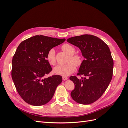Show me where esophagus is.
Listing matches in <instances>:
<instances>
[{
    "label": "esophagus",
    "instance_id": "esophagus-1",
    "mask_svg": "<svg viewBox=\"0 0 128 128\" xmlns=\"http://www.w3.org/2000/svg\"><path fill=\"white\" fill-rule=\"evenodd\" d=\"M62 80H68V77L66 76H62Z\"/></svg>",
    "mask_w": 128,
    "mask_h": 128
}]
</instances>
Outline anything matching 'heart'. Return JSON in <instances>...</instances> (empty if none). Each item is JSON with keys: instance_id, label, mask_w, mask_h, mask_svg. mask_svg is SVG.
Instances as JSON below:
<instances>
[{"instance_id": "obj_1", "label": "heart", "mask_w": 128, "mask_h": 128, "mask_svg": "<svg viewBox=\"0 0 128 128\" xmlns=\"http://www.w3.org/2000/svg\"><path fill=\"white\" fill-rule=\"evenodd\" d=\"M62 50L69 56L68 64H59L53 69V71L56 74L66 76L70 75L75 70L76 64L77 66H80L83 62V57L80 54H75L76 50L72 45L68 44H64L62 46ZM46 58L50 64L55 65L56 64V51L54 48L50 49L48 51Z\"/></svg>"}]
</instances>
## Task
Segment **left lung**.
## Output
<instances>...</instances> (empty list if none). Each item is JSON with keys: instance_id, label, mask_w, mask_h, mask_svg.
<instances>
[{"instance_id": "1", "label": "left lung", "mask_w": 128, "mask_h": 128, "mask_svg": "<svg viewBox=\"0 0 128 128\" xmlns=\"http://www.w3.org/2000/svg\"><path fill=\"white\" fill-rule=\"evenodd\" d=\"M80 50L85 58L77 75L70 76L75 84L71 96L76 102L90 104L101 96L110 82L113 76V60L108 45L99 38L91 34H83L67 40Z\"/></svg>"}]
</instances>
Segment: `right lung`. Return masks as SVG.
Segmentation results:
<instances>
[{"mask_svg": "<svg viewBox=\"0 0 128 128\" xmlns=\"http://www.w3.org/2000/svg\"><path fill=\"white\" fill-rule=\"evenodd\" d=\"M65 40L36 35L18 45L12 60V77L18 94L26 102L42 106L52 98L62 78L56 75L44 78L52 70L46 56L50 49Z\"/></svg>", "mask_w": 128, "mask_h": 128, "instance_id": "1", "label": "right lung"}]
</instances>
